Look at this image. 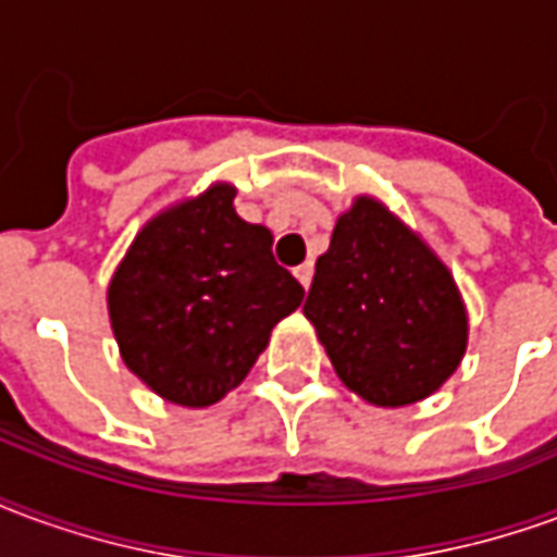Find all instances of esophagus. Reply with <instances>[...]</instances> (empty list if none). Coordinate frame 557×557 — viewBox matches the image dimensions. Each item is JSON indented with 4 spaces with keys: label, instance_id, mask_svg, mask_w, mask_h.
Returning a JSON list of instances; mask_svg holds the SVG:
<instances>
[{
    "label": "esophagus",
    "instance_id": "esophagus-1",
    "mask_svg": "<svg viewBox=\"0 0 557 557\" xmlns=\"http://www.w3.org/2000/svg\"><path fill=\"white\" fill-rule=\"evenodd\" d=\"M295 277L301 283L304 289H310V280H313V262H304V265L295 268Z\"/></svg>",
    "mask_w": 557,
    "mask_h": 557
}]
</instances>
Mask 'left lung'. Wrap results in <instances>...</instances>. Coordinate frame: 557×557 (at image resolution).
<instances>
[{
	"label": "left lung",
	"instance_id": "left-lung-1",
	"mask_svg": "<svg viewBox=\"0 0 557 557\" xmlns=\"http://www.w3.org/2000/svg\"><path fill=\"white\" fill-rule=\"evenodd\" d=\"M304 315L343 385L382 409L435 394L468 346L454 274L373 196H358L337 218Z\"/></svg>",
	"mask_w": 557,
	"mask_h": 557
}]
</instances>
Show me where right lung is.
Returning a JSON list of instances; mask_svg holds the SVG:
<instances>
[{"instance_id": "1", "label": "right lung", "mask_w": 557, "mask_h": 557, "mask_svg": "<svg viewBox=\"0 0 557 557\" xmlns=\"http://www.w3.org/2000/svg\"><path fill=\"white\" fill-rule=\"evenodd\" d=\"M218 182L139 230L107 307L127 370L158 397L206 409L244 382L304 289L271 253L274 235L235 214Z\"/></svg>"}]
</instances>
